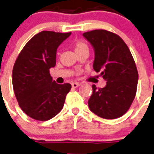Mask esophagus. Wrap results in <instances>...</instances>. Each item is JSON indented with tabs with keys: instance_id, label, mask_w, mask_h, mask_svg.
<instances>
[{
	"instance_id": "34e87169",
	"label": "esophagus",
	"mask_w": 154,
	"mask_h": 154,
	"mask_svg": "<svg viewBox=\"0 0 154 154\" xmlns=\"http://www.w3.org/2000/svg\"><path fill=\"white\" fill-rule=\"evenodd\" d=\"M81 84L79 83V82H73V83H72V86L73 88H77L79 87V86H80Z\"/></svg>"
}]
</instances>
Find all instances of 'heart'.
<instances>
[{
	"instance_id": "1",
	"label": "heart",
	"mask_w": 154,
	"mask_h": 154,
	"mask_svg": "<svg viewBox=\"0 0 154 154\" xmlns=\"http://www.w3.org/2000/svg\"><path fill=\"white\" fill-rule=\"evenodd\" d=\"M74 49L76 54L79 52H82V51H89V46L82 39H78L75 42Z\"/></svg>"
}]
</instances>
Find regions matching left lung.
I'll return each mask as SVG.
<instances>
[{
  "instance_id": "1",
  "label": "left lung",
  "mask_w": 154,
  "mask_h": 154,
  "mask_svg": "<svg viewBox=\"0 0 154 154\" xmlns=\"http://www.w3.org/2000/svg\"><path fill=\"white\" fill-rule=\"evenodd\" d=\"M95 51L93 69L107 81L103 88L93 85L88 101L90 111L105 119H115L130 108L137 90V68L124 40L112 32L95 29L83 33Z\"/></svg>"
}]
</instances>
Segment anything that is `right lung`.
Segmentation results:
<instances>
[{
    "label": "right lung",
    "mask_w": 154,
    "mask_h": 154,
    "mask_svg": "<svg viewBox=\"0 0 154 154\" xmlns=\"http://www.w3.org/2000/svg\"><path fill=\"white\" fill-rule=\"evenodd\" d=\"M72 32L42 31L22 48L14 62L12 85L23 112L37 121H47L62 110L72 86L52 80L50 68L56 64L58 46Z\"/></svg>",
    "instance_id": "right-lung-1"
}]
</instances>
